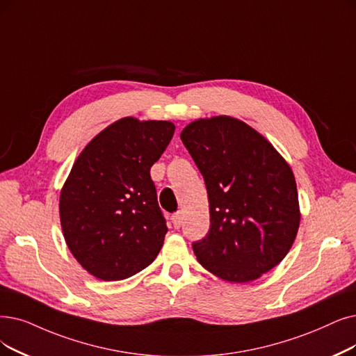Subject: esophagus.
<instances>
[{
	"label": "esophagus",
	"mask_w": 356,
	"mask_h": 356,
	"mask_svg": "<svg viewBox=\"0 0 356 356\" xmlns=\"http://www.w3.org/2000/svg\"><path fill=\"white\" fill-rule=\"evenodd\" d=\"M170 220H172L174 227H177V229H178V227H179L181 223H182V215H181V211H177L175 215H174L172 218H170Z\"/></svg>",
	"instance_id": "34e87169"
}]
</instances>
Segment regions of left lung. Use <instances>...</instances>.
<instances>
[{
  "label": "left lung",
  "instance_id": "8db88e82",
  "mask_svg": "<svg viewBox=\"0 0 356 356\" xmlns=\"http://www.w3.org/2000/svg\"><path fill=\"white\" fill-rule=\"evenodd\" d=\"M181 140L209 197L210 229L193 244L197 260L227 282L259 279L285 259L300 227L291 166L260 133L232 117L193 121Z\"/></svg>",
  "mask_w": 356,
  "mask_h": 356
}]
</instances>
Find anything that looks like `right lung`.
I'll use <instances>...</instances> for the list:
<instances>
[{
  "label": "right lung",
  "instance_id": "obj_1",
  "mask_svg": "<svg viewBox=\"0 0 356 356\" xmlns=\"http://www.w3.org/2000/svg\"><path fill=\"white\" fill-rule=\"evenodd\" d=\"M175 131L169 121L127 117L79 154L60 195L65 243L90 275L122 280L146 268L168 232L152 165Z\"/></svg>",
  "mask_w": 356,
  "mask_h": 356
}]
</instances>
